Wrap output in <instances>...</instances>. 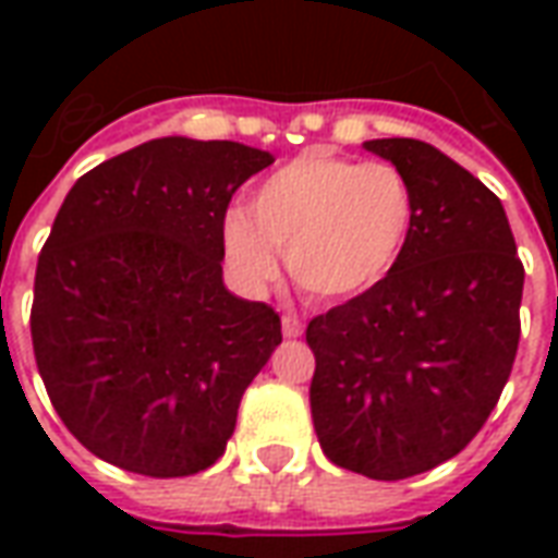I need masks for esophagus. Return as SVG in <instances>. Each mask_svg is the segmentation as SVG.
Masks as SVG:
<instances>
[{
    "instance_id": "esophagus-1",
    "label": "esophagus",
    "mask_w": 558,
    "mask_h": 558,
    "mask_svg": "<svg viewBox=\"0 0 558 558\" xmlns=\"http://www.w3.org/2000/svg\"><path fill=\"white\" fill-rule=\"evenodd\" d=\"M280 323H283V338H299L304 331V323L295 314H283Z\"/></svg>"
}]
</instances>
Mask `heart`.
<instances>
[{
  "label": "heart",
  "instance_id": "heart-1",
  "mask_svg": "<svg viewBox=\"0 0 558 558\" xmlns=\"http://www.w3.org/2000/svg\"><path fill=\"white\" fill-rule=\"evenodd\" d=\"M415 227V191L391 163L304 151L259 182L220 227L227 263L251 290L290 278L314 302H347L395 268Z\"/></svg>",
  "mask_w": 558,
  "mask_h": 558
}]
</instances>
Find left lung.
I'll list each match as a JSON object with an SVG mask.
<instances>
[{"label": "left lung", "instance_id": "obj_1", "mask_svg": "<svg viewBox=\"0 0 558 558\" xmlns=\"http://www.w3.org/2000/svg\"><path fill=\"white\" fill-rule=\"evenodd\" d=\"M415 191V227L376 287L307 323L311 415L326 457L376 481L460 454L520 343L523 263L499 196L421 140H371Z\"/></svg>", "mask_w": 558, "mask_h": 558}]
</instances>
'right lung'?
Wrapping results in <instances>:
<instances>
[{
	"label": "right lung",
	"instance_id": "obj_1",
	"mask_svg": "<svg viewBox=\"0 0 558 558\" xmlns=\"http://www.w3.org/2000/svg\"><path fill=\"white\" fill-rule=\"evenodd\" d=\"M275 158L160 137L80 175L35 268L32 350L68 430L125 472L184 478L227 448L280 316L223 287L232 194Z\"/></svg>",
	"mask_w": 558,
	"mask_h": 558
}]
</instances>
